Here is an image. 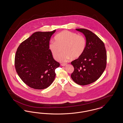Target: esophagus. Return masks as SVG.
<instances>
[{
    "label": "esophagus",
    "mask_w": 123,
    "mask_h": 123,
    "mask_svg": "<svg viewBox=\"0 0 123 123\" xmlns=\"http://www.w3.org/2000/svg\"><path fill=\"white\" fill-rule=\"evenodd\" d=\"M66 64H66L64 63V64H61V66H65Z\"/></svg>",
    "instance_id": "obj_1"
}]
</instances>
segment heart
<instances>
[{
  "instance_id": "obj_1",
  "label": "heart",
  "mask_w": 123,
  "mask_h": 123,
  "mask_svg": "<svg viewBox=\"0 0 123 123\" xmlns=\"http://www.w3.org/2000/svg\"><path fill=\"white\" fill-rule=\"evenodd\" d=\"M55 40L50 42L49 47L53 58L56 60L59 59L61 62H65L71 58L76 59L82 55L85 49V38L69 31L60 32L55 36ZM62 48L64 53L60 57Z\"/></svg>"
}]
</instances>
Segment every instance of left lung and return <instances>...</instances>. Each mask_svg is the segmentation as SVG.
Instances as JSON below:
<instances>
[{"label":"left lung","mask_w":123,"mask_h":123,"mask_svg":"<svg viewBox=\"0 0 123 123\" xmlns=\"http://www.w3.org/2000/svg\"><path fill=\"white\" fill-rule=\"evenodd\" d=\"M76 29L85 35L86 45L82 55L71 62L74 68L71 77L77 84L86 85L98 80L105 70L106 50L103 42L92 32L85 29Z\"/></svg>","instance_id":"obj_1"}]
</instances>
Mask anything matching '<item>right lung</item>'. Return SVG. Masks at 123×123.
Masks as SVG:
<instances>
[{"label": "right lung", "mask_w": 123, "mask_h": 123, "mask_svg": "<svg viewBox=\"0 0 123 123\" xmlns=\"http://www.w3.org/2000/svg\"><path fill=\"white\" fill-rule=\"evenodd\" d=\"M56 30L36 32L21 43L15 58L18 75L29 87L43 89L53 82L60 64L53 58L49 41Z\"/></svg>", "instance_id": "obj_1"}]
</instances>
